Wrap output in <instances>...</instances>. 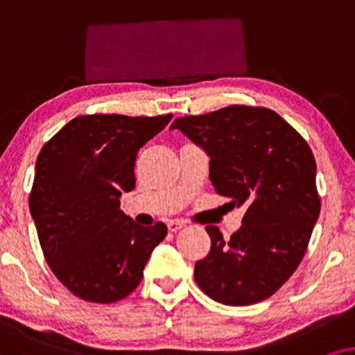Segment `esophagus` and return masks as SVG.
Returning a JSON list of instances; mask_svg holds the SVG:
<instances>
[{"mask_svg":"<svg viewBox=\"0 0 355 355\" xmlns=\"http://www.w3.org/2000/svg\"><path fill=\"white\" fill-rule=\"evenodd\" d=\"M167 227H168V232H178V230L185 227V224H183L182 220H170Z\"/></svg>","mask_w":355,"mask_h":355,"instance_id":"1","label":"esophagus"}]
</instances>
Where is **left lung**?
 Returning a JSON list of instances; mask_svg holds the SVG:
<instances>
[{"instance_id":"8db88e82","label":"left lung","mask_w":355,"mask_h":355,"mask_svg":"<svg viewBox=\"0 0 355 355\" xmlns=\"http://www.w3.org/2000/svg\"><path fill=\"white\" fill-rule=\"evenodd\" d=\"M209 155V180L242 227L227 242L207 225L211 250L195 264L200 289L220 304L242 306L271 297L299 266L320 216L316 164L306 141L276 112L230 105L177 118Z\"/></svg>"}]
</instances>
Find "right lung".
<instances>
[{
    "instance_id": "obj_1",
    "label": "right lung",
    "mask_w": 355,
    "mask_h": 355,
    "mask_svg": "<svg viewBox=\"0 0 355 355\" xmlns=\"http://www.w3.org/2000/svg\"><path fill=\"white\" fill-rule=\"evenodd\" d=\"M170 120V113L76 116L42 148L31 214L46 263L79 299L113 304L128 297L167 235L162 222L136 224L120 209V196L135 190L139 149Z\"/></svg>"
}]
</instances>
